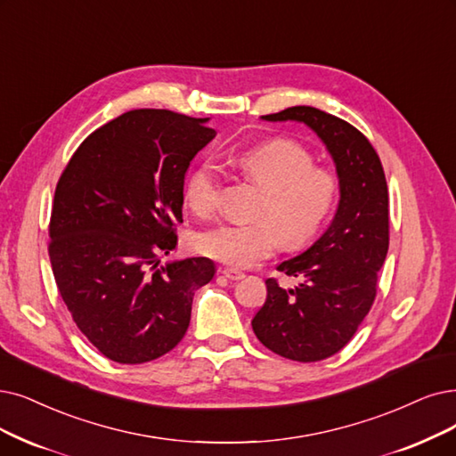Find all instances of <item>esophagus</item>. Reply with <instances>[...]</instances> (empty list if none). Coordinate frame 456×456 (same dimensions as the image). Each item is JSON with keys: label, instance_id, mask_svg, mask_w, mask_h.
Listing matches in <instances>:
<instances>
[{"label": "esophagus", "instance_id": "1", "mask_svg": "<svg viewBox=\"0 0 456 456\" xmlns=\"http://www.w3.org/2000/svg\"><path fill=\"white\" fill-rule=\"evenodd\" d=\"M223 275L228 279V281H241L245 275L241 271H238V269H232V267H226V269H223L221 271Z\"/></svg>", "mask_w": 456, "mask_h": 456}]
</instances>
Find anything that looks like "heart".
I'll return each instance as SVG.
<instances>
[{"instance_id":"obj_1","label":"heart","mask_w":456,"mask_h":456,"mask_svg":"<svg viewBox=\"0 0 456 456\" xmlns=\"http://www.w3.org/2000/svg\"><path fill=\"white\" fill-rule=\"evenodd\" d=\"M264 192L256 209L260 221L221 224L196 235L194 247L204 256L232 267H248L269 256L281 243L297 248L311 241L331 215L338 181L333 172L314 167L301 143L277 138L254 145L233 159ZM218 179L213 165L202 162L187 179L185 202L192 213L209 216L216 209Z\"/></svg>"}]
</instances>
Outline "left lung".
Returning a JSON list of instances; mask_svg holds the SVG:
<instances>
[{
    "mask_svg": "<svg viewBox=\"0 0 456 456\" xmlns=\"http://www.w3.org/2000/svg\"><path fill=\"white\" fill-rule=\"evenodd\" d=\"M264 121H297L325 145L338 177V206L320 238L277 271L294 288L267 279V299L252 318L258 340L286 359L311 362L342 350L376 297L389 248L386 174L370 142L344 119L313 106H291Z\"/></svg>",
    "mask_w": 456,
    "mask_h": 456,
    "instance_id": "1",
    "label": "left lung"
}]
</instances>
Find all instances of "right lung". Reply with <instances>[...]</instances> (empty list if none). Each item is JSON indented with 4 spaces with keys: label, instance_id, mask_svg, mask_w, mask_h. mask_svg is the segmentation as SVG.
<instances>
[{
    "label": "right lung",
    "instance_id": "1",
    "mask_svg": "<svg viewBox=\"0 0 456 456\" xmlns=\"http://www.w3.org/2000/svg\"><path fill=\"white\" fill-rule=\"evenodd\" d=\"M209 118L131 110L91 133L63 170L50 216V262L78 330L123 365L175 348L209 258L159 267L177 245L191 160L215 138Z\"/></svg>",
    "mask_w": 456,
    "mask_h": 456
}]
</instances>
